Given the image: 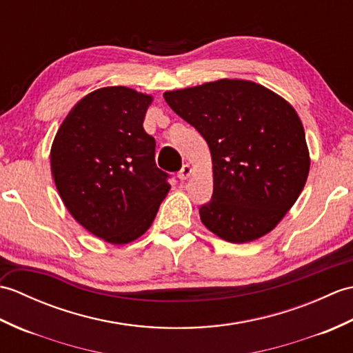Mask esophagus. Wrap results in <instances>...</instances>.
Wrapping results in <instances>:
<instances>
[{
	"mask_svg": "<svg viewBox=\"0 0 353 353\" xmlns=\"http://www.w3.org/2000/svg\"><path fill=\"white\" fill-rule=\"evenodd\" d=\"M190 174H191V167L188 163H185L183 167L181 168V171H179V174H177V177L181 179V181H186V179L190 177Z\"/></svg>",
	"mask_w": 353,
	"mask_h": 353,
	"instance_id": "esophagus-1",
	"label": "esophagus"
}]
</instances>
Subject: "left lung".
<instances>
[{"mask_svg":"<svg viewBox=\"0 0 353 353\" xmlns=\"http://www.w3.org/2000/svg\"><path fill=\"white\" fill-rule=\"evenodd\" d=\"M163 99L211 150L214 192L200 206L201 223L236 244L273 230L301 196L310 172L294 108L265 86L238 79L170 91Z\"/></svg>","mask_w":353,"mask_h":353,"instance_id":"8db88e82","label":"left lung"}]
</instances>
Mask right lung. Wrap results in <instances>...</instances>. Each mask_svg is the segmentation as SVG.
Returning <instances> with one entry per match:
<instances>
[{
    "label": "right lung",
    "instance_id": "1",
    "mask_svg": "<svg viewBox=\"0 0 353 353\" xmlns=\"http://www.w3.org/2000/svg\"><path fill=\"white\" fill-rule=\"evenodd\" d=\"M152 95L108 86L83 97L51 145V174L63 205L92 235L127 244L152 226L170 191L144 130Z\"/></svg>",
    "mask_w": 353,
    "mask_h": 353
}]
</instances>
